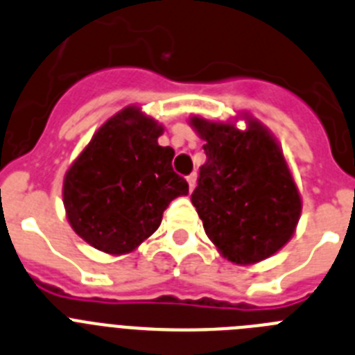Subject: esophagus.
Listing matches in <instances>:
<instances>
[{
  "mask_svg": "<svg viewBox=\"0 0 355 355\" xmlns=\"http://www.w3.org/2000/svg\"><path fill=\"white\" fill-rule=\"evenodd\" d=\"M196 178H198V175L196 173H191L189 177H187V184H189V189L193 191L196 187Z\"/></svg>",
  "mask_w": 355,
  "mask_h": 355,
  "instance_id": "esophagus-1",
  "label": "esophagus"
}]
</instances>
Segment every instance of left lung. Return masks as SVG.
<instances>
[{"instance_id": "1", "label": "left lung", "mask_w": 355, "mask_h": 355, "mask_svg": "<svg viewBox=\"0 0 355 355\" xmlns=\"http://www.w3.org/2000/svg\"><path fill=\"white\" fill-rule=\"evenodd\" d=\"M241 119L245 130L237 121L189 119L207 155L191 202L218 252L246 266L271 257L291 239L302 198L279 141L248 114Z\"/></svg>"}]
</instances>
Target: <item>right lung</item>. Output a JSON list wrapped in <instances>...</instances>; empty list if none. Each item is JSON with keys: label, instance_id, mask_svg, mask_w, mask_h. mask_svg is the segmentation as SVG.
Masks as SVG:
<instances>
[{"label": "right lung", "instance_id": "1", "mask_svg": "<svg viewBox=\"0 0 355 355\" xmlns=\"http://www.w3.org/2000/svg\"><path fill=\"white\" fill-rule=\"evenodd\" d=\"M162 132L164 126L130 105L94 132L66 171L67 221L96 250L134 252L159 229L171 200L189 193L171 168L173 148L157 143Z\"/></svg>", "mask_w": 355, "mask_h": 355}]
</instances>
